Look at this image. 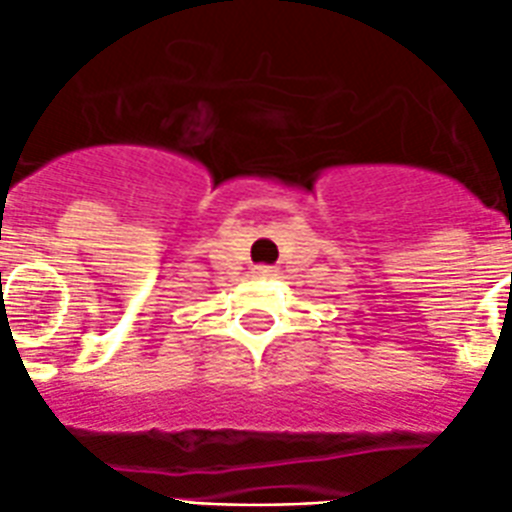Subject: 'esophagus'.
Returning <instances> with one entry per match:
<instances>
[{"mask_svg": "<svg viewBox=\"0 0 512 512\" xmlns=\"http://www.w3.org/2000/svg\"><path fill=\"white\" fill-rule=\"evenodd\" d=\"M252 273H255L257 279H273V276H276V271H273L271 265H257Z\"/></svg>", "mask_w": 512, "mask_h": 512, "instance_id": "esophagus-1", "label": "esophagus"}]
</instances>
